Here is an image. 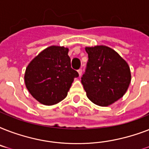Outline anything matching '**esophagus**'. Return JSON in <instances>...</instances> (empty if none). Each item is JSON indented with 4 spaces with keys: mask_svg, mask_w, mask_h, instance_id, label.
<instances>
[{
    "mask_svg": "<svg viewBox=\"0 0 149 149\" xmlns=\"http://www.w3.org/2000/svg\"><path fill=\"white\" fill-rule=\"evenodd\" d=\"M82 72H83V70H82L81 69L78 70V73H79V77H81V76H82Z\"/></svg>",
    "mask_w": 149,
    "mask_h": 149,
    "instance_id": "esophagus-1",
    "label": "esophagus"
}]
</instances>
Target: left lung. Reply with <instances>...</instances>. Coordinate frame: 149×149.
Segmentation results:
<instances>
[{
  "label": "left lung",
  "mask_w": 149,
  "mask_h": 149,
  "mask_svg": "<svg viewBox=\"0 0 149 149\" xmlns=\"http://www.w3.org/2000/svg\"><path fill=\"white\" fill-rule=\"evenodd\" d=\"M88 62L81 83L93 104L107 107L126 93L131 83V71L126 61L105 45L86 47Z\"/></svg>",
  "instance_id": "left-lung-1"
}]
</instances>
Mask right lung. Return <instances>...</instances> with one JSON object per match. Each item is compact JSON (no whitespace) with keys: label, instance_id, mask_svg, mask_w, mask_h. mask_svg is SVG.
I'll return each mask as SVG.
<instances>
[{"label":"right lung","instance_id":"obj_1","mask_svg":"<svg viewBox=\"0 0 149 149\" xmlns=\"http://www.w3.org/2000/svg\"><path fill=\"white\" fill-rule=\"evenodd\" d=\"M69 49L52 45L41 52L27 66L24 83L31 96L44 105L65 99L78 72L71 68Z\"/></svg>","mask_w":149,"mask_h":149}]
</instances>
